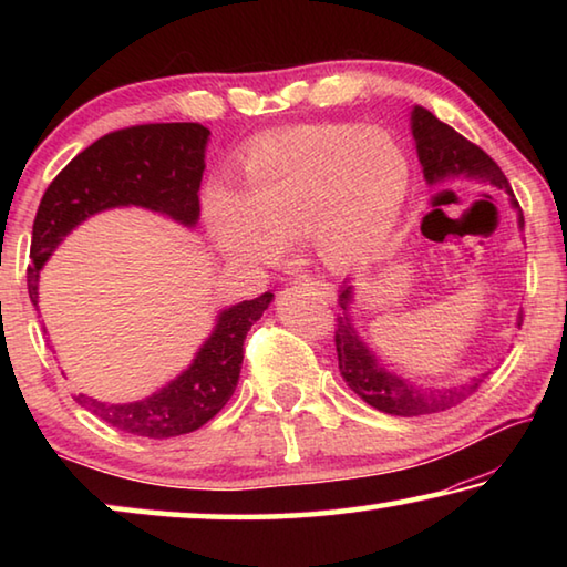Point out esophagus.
Wrapping results in <instances>:
<instances>
[{"label":"esophagus","mask_w":567,"mask_h":567,"mask_svg":"<svg viewBox=\"0 0 567 567\" xmlns=\"http://www.w3.org/2000/svg\"><path fill=\"white\" fill-rule=\"evenodd\" d=\"M302 285H307V287H312L315 292H318L320 297H324V300H334V290L332 287L328 285V282H320V280H315V277H302Z\"/></svg>","instance_id":"esophagus-1"}]
</instances>
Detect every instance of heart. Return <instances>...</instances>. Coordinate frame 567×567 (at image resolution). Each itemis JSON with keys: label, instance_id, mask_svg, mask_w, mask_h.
<instances>
[{"label": "heart", "instance_id": "1", "mask_svg": "<svg viewBox=\"0 0 567 567\" xmlns=\"http://www.w3.org/2000/svg\"><path fill=\"white\" fill-rule=\"evenodd\" d=\"M239 187L215 179L205 219L229 260L267 262L302 243L342 270L375 252L395 227L410 185L400 142L380 127L300 124L267 132L245 150Z\"/></svg>", "mask_w": 567, "mask_h": 567}]
</instances>
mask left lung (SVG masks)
<instances>
[{"label":"left lung","instance_id":"left-lung-1","mask_svg":"<svg viewBox=\"0 0 567 567\" xmlns=\"http://www.w3.org/2000/svg\"><path fill=\"white\" fill-rule=\"evenodd\" d=\"M410 132L412 140H415L422 177H425L430 187L445 185L447 179L455 177H465L487 182V185H493L497 189H505L507 203H511L517 215V227L525 229L520 205H517L503 169L497 167L483 150L473 145V142H467L463 134H457L453 127H447L445 122H440L433 112L422 107H412ZM340 307L342 312L338 315V330H334L340 375L348 382V388L354 395L368 402L370 408L385 412V415L422 417L455 408L457 402L473 395L480 388V382H483L487 378V372H480V375H473L445 388L415 385V382L405 380L398 375V372L388 370L385 364L380 362V354L370 348V342L362 338L358 328H354V285H350V280L344 282L340 290ZM520 322L523 318L517 315V328H520Z\"/></svg>","mask_w":567,"mask_h":567}]
</instances>
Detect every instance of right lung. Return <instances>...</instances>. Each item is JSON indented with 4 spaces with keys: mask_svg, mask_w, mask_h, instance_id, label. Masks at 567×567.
<instances>
[{
    "mask_svg": "<svg viewBox=\"0 0 567 567\" xmlns=\"http://www.w3.org/2000/svg\"><path fill=\"white\" fill-rule=\"evenodd\" d=\"M207 127L197 122L140 124L104 134L80 152L47 187L32 227V267L27 272L30 300L40 310V272L72 229L117 207H142L187 229L199 219V182L205 172ZM275 300L223 307L215 328L195 358L157 392L132 402H102L74 395L84 410L122 433L165 440L195 433L233 398L243 368V342Z\"/></svg>",
    "mask_w": 567,
    "mask_h": 567,
    "instance_id": "add662e5",
    "label": "right lung"
}]
</instances>
